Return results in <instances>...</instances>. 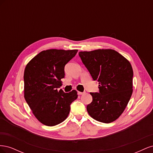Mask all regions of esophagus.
Segmentation results:
<instances>
[{"label":"esophagus","instance_id":"1","mask_svg":"<svg viewBox=\"0 0 153 153\" xmlns=\"http://www.w3.org/2000/svg\"><path fill=\"white\" fill-rule=\"evenodd\" d=\"M85 93V92H79V91L78 92V94L79 95H82V94H84Z\"/></svg>","mask_w":153,"mask_h":153}]
</instances>
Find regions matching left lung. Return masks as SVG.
<instances>
[{
  "label": "left lung",
  "instance_id": "8db88e82",
  "mask_svg": "<svg viewBox=\"0 0 153 153\" xmlns=\"http://www.w3.org/2000/svg\"><path fill=\"white\" fill-rule=\"evenodd\" d=\"M78 55L99 92H90L92 101L87 106L90 116L101 123L115 121L124 112L133 92V71L122 55L111 49L80 52Z\"/></svg>",
  "mask_w": 153,
  "mask_h": 153
}]
</instances>
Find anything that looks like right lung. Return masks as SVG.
Instances as JSON below:
<instances>
[{"mask_svg":"<svg viewBox=\"0 0 153 153\" xmlns=\"http://www.w3.org/2000/svg\"><path fill=\"white\" fill-rule=\"evenodd\" d=\"M78 50H44L27 64L24 71V98L39 122L53 126L63 122L70 105L77 98L75 90L65 93L57 91L62 85L64 67Z\"/></svg>","mask_w":153,"mask_h":153,"instance_id":"add662e5","label":"right lung"}]
</instances>
